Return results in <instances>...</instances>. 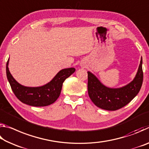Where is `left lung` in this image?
I'll return each mask as SVG.
<instances>
[{
  "instance_id": "obj_1",
  "label": "left lung",
  "mask_w": 149,
  "mask_h": 149,
  "mask_svg": "<svg viewBox=\"0 0 149 149\" xmlns=\"http://www.w3.org/2000/svg\"><path fill=\"white\" fill-rule=\"evenodd\" d=\"M142 57L137 74L132 82L124 87L112 89L104 86L92 73L88 72V94L91 100L99 108L116 110L125 107L134 99L142 86L143 72Z\"/></svg>"
}]
</instances>
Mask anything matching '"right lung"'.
Returning a JSON list of instances; mask_svg holds the SVG:
<instances>
[{
	"mask_svg": "<svg viewBox=\"0 0 149 149\" xmlns=\"http://www.w3.org/2000/svg\"><path fill=\"white\" fill-rule=\"evenodd\" d=\"M9 59L6 63V76L14 95L20 101L32 107H46L54 103L59 97L62 84L75 69H63L58 73L52 81L41 87H25L17 83L8 70Z\"/></svg>",
	"mask_w": 149,
	"mask_h": 149,
	"instance_id": "add662e5",
	"label": "right lung"
}]
</instances>
